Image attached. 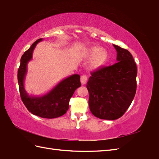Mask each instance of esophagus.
I'll return each instance as SVG.
<instances>
[{"mask_svg": "<svg viewBox=\"0 0 159 159\" xmlns=\"http://www.w3.org/2000/svg\"><path fill=\"white\" fill-rule=\"evenodd\" d=\"M88 80V77L87 75H82L80 76V82H81L82 85H85Z\"/></svg>", "mask_w": 159, "mask_h": 159, "instance_id": "obj_1", "label": "esophagus"}]
</instances>
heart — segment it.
I'll use <instances>...</instances> for the list:
<instances>
[{
    "mask_svg": "<svg viewBox=\"0 0 159 159\" xmlns=\"http://www.w3.org/2000/svg\"><path fill=\"white\" fill-rule=\"evenodd\" d=\"M87 55L89 57H92L90 66L93 69H98L104 66L109 57V53L106 50L97 46L89 48L87 52Z\"/></svg>",
    "mask_w": 159,
    "mask_h": 159,
    "instance_id": "heart-1",
    "label": "heart"
}]
</instances>
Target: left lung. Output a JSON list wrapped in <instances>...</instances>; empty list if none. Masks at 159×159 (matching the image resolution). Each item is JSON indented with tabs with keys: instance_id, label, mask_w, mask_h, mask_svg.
<instances>
[{
	"instance_id": "8db88e82",
	"label": "left lung",
	"mask_w": 159,
	"mask_h": 159,
	"mask_svg": "<svg viewBox=\"0 0 159 159\" xmlns=\"http://www.w3.org/2000/svg\"><path fill=\"white\" fill-rule=\"evenodd\" d=\"M117 63L91 72L87 84L91 112L102 120L121 117L133 102L137 89V69L128 50L113 44Z\"/></svg>"
}]
</instances>
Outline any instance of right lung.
Instances as JSON below:
<instances>
[{
  "mask_svg": "<svg viewBox=\"0 0 159 159\" xmlns=\"http://www.w3.org/2000/svg\"><path fill=\"white\" fill-rule=\"evenodd\" d=\"M42 39L40 38L35 41L22 55L18 71V80L20 97L29 112L40 117L52 119L62 116L67 112L71 97L81 84L79 74H73L61 80L42 96H30L26 93L24 81L27 72V63L32 59L33 52L37 43Z\"/></svg>",
  "mask_w": 159,
  "mask_h": 159,
  "instance_id": "right-lung-1",
  "label": "right lung"
}]
</instances>
